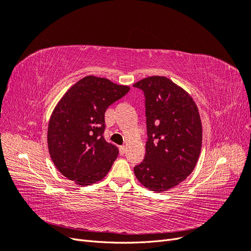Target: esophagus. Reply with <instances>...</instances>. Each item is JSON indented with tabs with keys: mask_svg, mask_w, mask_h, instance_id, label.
Listing matches in <instances>:
<instances>
[{
	"mask_svg": "<svg viewBox=\"0 0 251 251\" xmlns=\"http://www.w3.org/2000/svg\"><path fill=\"white\" fill-rule=\"evenodd\" d=\"M119 153H120V155H124L126 153V147L125 146L119 147Z\"/></svg>",
	"mask_w": 251,
	"mask_h": 251,
	"instance_id": "obj_1",
	"label": "esophagus"
}]
</instances>
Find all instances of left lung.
Listing matches in <instances>:
<instances>
[{"label":"left lung","mask_w":251,"mask_h":251,"mask_svg":"<svg viewBox=\"0 0 251 251\" xmlns=\"http://www.w3.org/2000/svg\"><path fill=\"white\" fill-rule=\"evenodd\" d=\"M146 96V157L134 173L150 191L161 193L184 181L198 162L202 123L193 97L170 78L150 76L133 85Z\"/></svg>","instance_id":"8db88e82"}]
</instances>
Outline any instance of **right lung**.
<instances>
[{"label":"right lung","instance_id":"1","mask_svg":"<svg viewBox=\"0 0 251 251\" xmlns=\"http://www.w3.org/2000/svg\"><path fill=\"white\" fill-rule=\"evenodd\" d=\"M130 87L89 76L73 85L53 110L48 150L59 173L78 185L100 181L111 170L118 149L103 138L104 113Z\"/></svg>","mask_w":251,"mask_h":251}]
</instances>
